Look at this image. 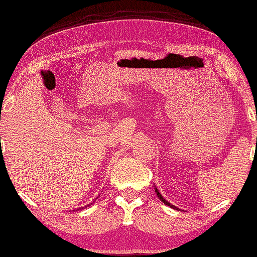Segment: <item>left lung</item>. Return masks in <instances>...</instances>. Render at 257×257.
Returning a JSON list of instances; mask_svg holds the SVG:
<instances>
[{
	"label": "left lung",
	"mask_w": 257,
	"mask_h": 257,
	"mask_svg": "<svg viewBox=\"0 0 257 257\" xmlns=\"http://www.w3.org/2000/svg\"><path fill=\"white\" fill-rule=\"evenodd\" d=\"M156 194H157V196H159V197H160V200H161V201H162V202H163V204L168 205V206H171V207H173V208H177V207H174V206H173V205H171V204H170V202H168V201H166V200H165V197H163L162 195H161V194H160V191H159V190H157V189H156ZM177 210H178V208H177Z\"/></svg>",
	"instance_id": "1"
}]
</instances>
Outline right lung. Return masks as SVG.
<instances>
[{"mask_svg": "<svg viewBox=\"0 0 257 257\" xmlns=\"http://www.w3.org/2000/svg\"><path fill=\"white\" fill-rule=\"evenodd\" d=\"M87 206H89V205H86V206H85V208L87 207ZM81 208H84V207H81ZM81 208L80 207H79V208H75V210L74 211H78V210H81Z\"/></svg>", "mask_w": 257, "mask_h": 257, "instance_id": "1", "label": "right lung"}]
</instances>
